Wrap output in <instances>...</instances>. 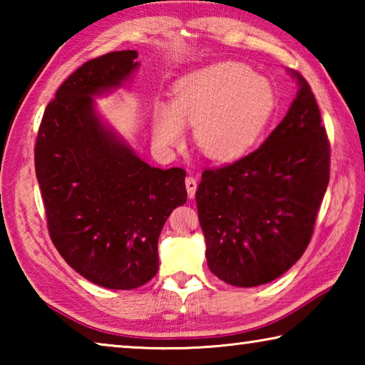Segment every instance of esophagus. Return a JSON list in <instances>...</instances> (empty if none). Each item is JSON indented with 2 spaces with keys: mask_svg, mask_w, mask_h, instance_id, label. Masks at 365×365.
Listing matches in <instances>:
<instances>
[{
  "mask_svg": "<svg viewBox=\"0 0 365 365\" xmlns=\"http://www.w3.org/2000/svg\"><path fill=\"white\" fill-rule=\"evenodd\" d=\"M185 187H187L188 191V197H195L196 193V188H197V182L193 175H188L185 178Z\"/></svg>",
  "mask_w": 365,
  "mask_h": 365,
  "instance_id": "1",
  "label": "esophagus"
}]
</instances>
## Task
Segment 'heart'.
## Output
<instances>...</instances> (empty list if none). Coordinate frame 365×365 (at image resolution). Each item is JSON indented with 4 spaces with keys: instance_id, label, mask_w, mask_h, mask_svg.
<instances>
[{
    "instance_id": "obj_1",
    "label": "heart",
    "mask_w": 365,
    "mask_h": 365,
    "mask_svg": "<svg viewBox=\"0 0 365 365\" xmlns=\"http://www.w3.org/2000/svg\"><path fill=\"white\" fill-rule=\"evenodd\" d=\"M275 106L277 95L267 78L245 64H212L174 86L172 106L158 104L154 140L165 148L178 146L185 138L183 125H190L205 156L235 160L257 143Z\"/></svg>"
}]
</instances>
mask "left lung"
<instances>
[{"label":"left lung","instance_id":"8db88e82","mask_svg":"<svg viewBox=\"0 0 365 365\" xmlns=\"http://www.w3.org/2000/svg\"><path fill=\"white\" fill-rule=\"evenodd\" d=\"M267 140L205 169L196 191L207 265L233 287L279 279L306 251L330 180V141L306 78Z\"/></svg>","mask_w":365,"mask_h":365}]
</instances>
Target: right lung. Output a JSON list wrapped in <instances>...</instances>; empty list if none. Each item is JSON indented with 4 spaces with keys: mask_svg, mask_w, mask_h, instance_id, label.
<instances>
[{
    "mask_svg": "<svg viewBox=\"0 0 365 365\" xmlns=\"http://www.w3.org/2000/svg\"><path fill=\"white\" fill-rule=\"evenodd\" d=\"M135 49L86 61L48 103L35 141V172L53 245L96 285L133 289L156 275L165 220L187 202L185 172L151 168L95 114L93 95L137 69Z\"/></svg>",
    "mask_w": 365,
    "mask_h": 365,
    "instance_id": "obj_1",
    "label": "right lung"
}]
</instances>
